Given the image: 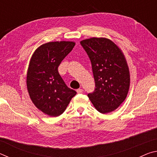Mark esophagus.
<instances>
[{
  "label": "esophagus",
  "mask_w": 157,
  "mask_h": 157,
  "mask_svg": "<svg viewBox=\"0 0 157 157\" xmlns=\"http://www.w3.org/2000/svg\"><path fill=\"white\" fill-rule=\"evenodd\" d=\"M83 92V89H78V90H77V93H78V94H81V93H82Z\"/></svg>",
  "instance_id": "1"
}]
</instances>
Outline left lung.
Instances as JSON below:
<instances>
[{
  "instance_id": "1",
  "label": "left lung",
  "mask_w": 157,
  "mask_h": 157,
  "mask_svg": "<svg viewBox=\"0 0 157 157\" xmlns=\"http://www.w3.org/2000/svg\"><path fill=\"white\" fill-rule=\"evenodd\" d=\"M92 65L95 82L94 93L88 97L102 113L113 111L128 94L130 74L124 55L119 47L105 37H92L80 41Z\"/></svg>"
}]
</instances>
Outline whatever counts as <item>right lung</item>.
I'll return each instance as SVG.
<instances>
[{"mask_svg":"<svg viewBox=\"0 0 157 157\" xmlns=\"http://www.w3.org/2000/svg\"><path fill=\"white\" fill-rule=\"evenodd\" d=\"M74 41H50L41 45L32 55L26 84L35 107L51 117L60 116L76 91L66 86L58 66L75 46Z\"/></svg>","mask_w":157,"mask_h":157,"instance_id":"add662e5","label":"right lung"}]
</instances>
